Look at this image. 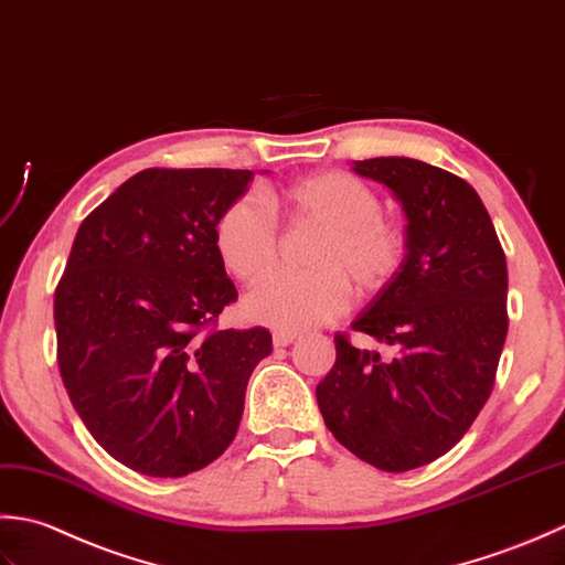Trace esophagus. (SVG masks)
Here are the masks:
<instances>
[{
    "label": "esophagus",
    "mask_w": 565,
    "mask_h": 565,
    "mask_svg": "<svg viewBox=\"0 0 565 565\" xmlns=\"http://www.w3.org/2000/svg\"><path fill=\"white\" fill-rule=\"evenodd\" d=\"M297 339V333H287V331H275L273 333V347L275 349H282V347H290V343Z\"/></svg>",
    "instance_id": "obj_1"
}]
</instances>
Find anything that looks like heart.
<instances>
[{
  "label": "heart",
  "instance_id": "b5f03b06",
  "mask_svg": "<svg viewBox=\"0 0 565 565\" xmlns=\"http://www.w3.org/2000/svg\"><path fill=\"white\" fill-rule=\"evenodd\" d=\"M273 200L287 214L327 228L312 256V275H275L244 299L253 324L275 331H307L349 309L351 287L375 295L395 280L405 241L383 218V202L349 172H315L280 188ZM214 250L238 282L266 278L275 263L278 234L270 214L253 198H238L218 214Z\"/></svg>",
  "mask_w": 565,
  "mask_h": 565
}]
</instances>
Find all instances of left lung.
Here are the masks:
<instances>
[{
  "label": "left lung",
  "mask_w": 565,
  "mask_h": 565,
  "mask_svg": "<svg viewBox=\"0 0 565 565\" xmlns=\"http://www.w3.org/2000/svg\"><path fill=\"white\" fill-rule=\"evenodd\" d=\"M405 214V260L351 321L397 353L333 337L317 385L329 431L365 463L402 473L444 456L490 397L508 337V260L478 192L414 158L353 160Z\"/></svg>",
  "instance_id": "1"
}]
</instances>
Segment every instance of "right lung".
<instances>
[{
  "mask_svg": "<svg viewBox=\"0 0 565 565\" xmlns=\"http://www.w3.org/2000/svg\"><path fill=\"white\" fill-rule=\"evenodd\" d=\"M253 178L148 168L77 228L55 290L57 365L95 441L136 473L182 478L222 456L273 351L263 327L206 331L236 299L214 224Z\"/></svg>",
  "mask_w": 565,
  "mask_h": 565,
  "instance_id": "1",
  "label": "right lung"
}]
</instances>
